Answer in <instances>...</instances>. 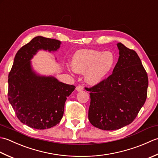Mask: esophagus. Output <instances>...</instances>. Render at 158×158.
I'll list each match as a JSON object with an SVG mask.
<instances>
[{"instance_id":"obj_1","label":"esophagus","mask_w":158,"mask_h":158,"mask_svg":"<svg viewBox=\"0 0 158 158\" xmlns=\"http://www.w3.org/2000/svg\"><path fill=\"white\" fill-rule=\"evenodd\" d=\"M83 89H84V87L81 85H78V86H76V91H83Z\"/></svg>"}]
</instances>
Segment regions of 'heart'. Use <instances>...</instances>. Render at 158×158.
Instances as JSON below:
<instances>
[{
	"label": "heart",
	"instance_id": "1",
	"mask_svg": "<svg viewBox=\"0 0 158 158\" xmlns=\"http://www.w3.org/2000/svg\"><path fill=\"white\" fill-rule=\"evenodd\" d=\"M115 62L114 54L109 51L81 49L73 54L71 61V72L84 73L86 83L96 85L104 80L110 72Z\"/></svg>",
	"mask_w": 158,
	"mask_h": 158
}]
</instances>
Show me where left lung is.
I'll list each match as a JSON object with an SVG mask.
<instances>
[{
    "label": "left lung",
    "instance_id": "8db88e82",
    "mask_svg": "<svg viewBox=\"0 0 158 158\" xmlns=\"http://www.w3.org/2000/svg\"><path fill=\"white\" fill-rule=\"evenodd\" d=\"M119 56L112 75L92 88L89 120L104 130L130 124L147 99L148 76L137 53L117 43Z\"/></svg>",
    "mask_w": 158,
    "mask_h": 158
}]
</instances>
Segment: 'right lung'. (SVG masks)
Here are the masks:
<instances>
[{"mask_svg": "<svg viewBox=\"0 0 158 158\" xmlns=\"http://www.w3.org/2000/svg\"><path fill=\"white\" fill-rule=\"evenodd\" d=\"M60 44L59 40L37 36L15 54L9 74L8 99L18 119L30 127L44 130L59 123L67 98L76 88L33 68L31 60L39 50L56 52Z\"/></svg>", "mask_w": 158, "mask_h": 158, "instance_id": "right-lung-1", "label": "right lung"}]
</instances>
